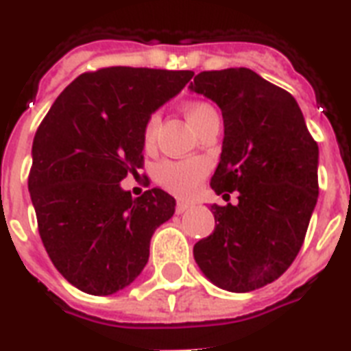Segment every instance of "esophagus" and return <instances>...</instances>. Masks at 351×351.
Returning a JSON list of instances; mask_svg holds the SVG:
<instances>
[{"label": "esophagus", "mask_w": 351, "mask_h": 351, "mask_svg": "<svg viewBox=\"0 0 351 351\" xmlns=\"http://www.w3.org/2000/svg\"><path fill=\"white\" fill-rule=\"evenodd\" d=\"M191 209V204H187V202H178L176 204V215H184L185 210Z\"/></svg>", "instance_id": "esophagus-1"}]
</instances>
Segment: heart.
<instances>
[{
	"instance_id": "heart-1",
	"label": "heart",
	"mask_w": 351,
	"mask_h": 351,
	"mask_svg": "<svg viewBox=\"0 0 351 351\" xmlns=\"http://www.w3.org/2000/svg\"><path fill=\"white\" fill-rule=\"evenodd\" d=\"M184 115L196 131L209 121L210 117L218 115V111L209 102L193 101L184 106ZM156 130H158V117L151 115L144 126V146L151 147L155 144ZM207 173V164L202 158H185V160H164L155 169L156 182L176 196H191L198 189L200 182Z\"/></svg>"
}]
</instances>
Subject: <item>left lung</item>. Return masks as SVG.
<instances>
[{
    "instance_id": "obj_1",
    "label": "left lung",
    "mask_w": 351,
    "mask_h": 351,
    "mask_svg": "<svg viewBox=\"0 0 351 351\" xmlns=\"http://www.w3.org/2000/svg\"><path fill=\"white\" fill-rule=\"evenodd\" d=\"M191 92L215 101L223 117L216 195L238 204L213 205L215 232L195 245L196 263L229 292L272 283L298 256L317 204V142L298 102L249 68L202 72Z\"/></svg>"
}]
</instances>
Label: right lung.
<instances>
[{
	"label": "right lung",
	"mask_w": 351,
	"mask_h": 351,
	"mask_svg": "<svg viewBox=\"0 0 351 351\" xmlns=\"http://www.w3.org/2000/svg\"><path fill=\"white\" fill-rule=\"evenodd\" d=\"M193 75L131 66L82 73L37 128L28 191L39 236L62 278L86 294L110 295L133 283L153 232L175 215L166 191L133 198L121 180L144 166L151 113Z\"/></svg>",
	"instance_id": "1"
}]
</instances>
